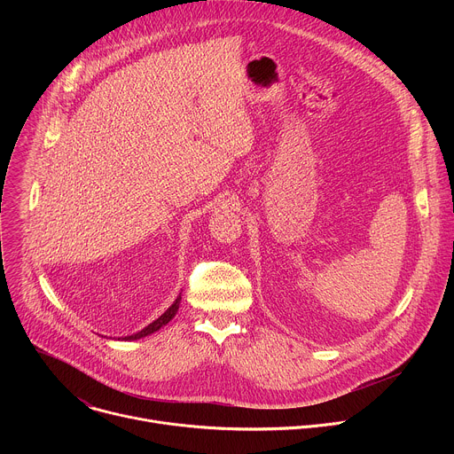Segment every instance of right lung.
I'll list each match as a JSON object with an SVG mask.
<instances>
[{
	"label": "right lung",
	"mask_w": 454,
	"mask_h": 454,
	"mask_svg": "<svg viewBox=\"0 0 454 454\" xmlns=\"http://www.w3.org/2000/svg\"><path fill=\"white\" fill-rule=\"evenodd\" d=\"M179 303H181V293L177 294V298L174 300V303L158 317V319H154L153 323H149V325L145 327V329H142L140 333H137V334H131V336H125V338H118V340H123V341H135V340H140V338H145V336H149V334H154L156 331H160L161 327H165L167 323L176 316V312H177V309H179Z\"/></svg>",
	"instance_id": "obj_1"
}]
</instances>
